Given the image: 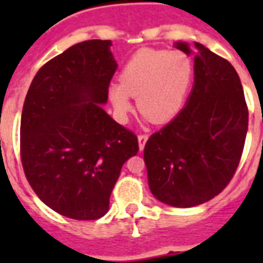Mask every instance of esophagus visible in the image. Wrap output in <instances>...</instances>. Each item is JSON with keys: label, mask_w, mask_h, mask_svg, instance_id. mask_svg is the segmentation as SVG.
<instances>
[{"label": "esophagus", "mask_w": 263, "mask_h": 263, "mask_svg": "<svg viewBox=\"0 0 263 263\" xmlns=\"http://www.w3.org/2000/svg\"><path fill=\"white\" fill-rule=\"evenodd\" d=\"M148 139V135H146V134H140L139 136H138V140H139V148L140 150H143L144 148V144H146V142H147Z\"/></svg>", "instance_id": "34e87169"}]
</instances>
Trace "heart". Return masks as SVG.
Segmentation results:
<instances>
[{
    "label": "heart",
    "mask_w": 263,
    "mask_h": 263,
    "mask_svg": "<svg viewBox=\"0 0 263 263\" xmlns=\"http://www.w3.org/2000/svg\"><path fill=\"white\" fill-rule=\"evenodd\" d=\"M194 78L191 59L183 51L143 49L136 51L109 87V98L124 119L136 98L139 110L156 123H166L181 110Z\"/></svg>",
    "instance_id": "obj_1"
}]
</instances>
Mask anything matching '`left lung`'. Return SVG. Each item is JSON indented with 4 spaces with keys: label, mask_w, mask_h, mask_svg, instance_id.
<instances>
[{
    "label": "left lung",
    "mask_w": 263,
    "mask_h": 263,
    "mask_svg": "<svg viewBox=\"0 0 263 263\" xmlns=\"http://www.w3.org/2000/svg\"><path fill=\"white\" fill-rule=\"evenodd\" d=\"M191 54L187 43L175 45ZM194 87L187 105L144 146L153 195L173 208H192L217 196L240 162L249 109L229 61L195 42Z\"/></svg>",
    "instance_id": "obj_1"
}]
</instances>
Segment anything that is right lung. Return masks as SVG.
<instances>
[{"label": "right lung", "mask_w": 263, "mask_h": 263, "mask_svg": "<svg viewBox=\"0 0 263 263\" xmlns=\"http://www.w3.org/2000/svg\"><path fill=\"white\" fill-rule=\"evenodd\" d=\"M110 41L76 43L43 65L23 105L20 158L31 188L61 216L98 220L138 138L102 103L117 69Z\"/></svg>", "instance_id": "right-lung-1"}]
</instances>
